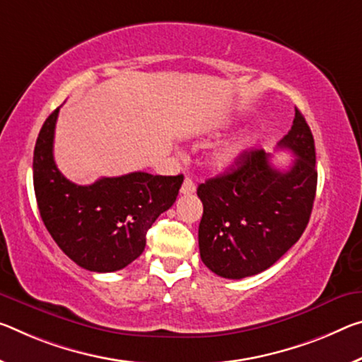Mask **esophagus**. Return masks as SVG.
I'll use <instances>...</instances> for the list:
<instances>
[{
  "instance_id": "34e87169",
  "label": "esophagus",
  "mask_w": 362,
  "mask_h": 362,
  "mask_svg": "<svg viewBox=\"0 0 362 362\" xmlns=\"http://www.w3.org/2000/svg\"><path fill=\"white\" fill-rule=\"evenodd\" d=\"M194 182L190 179V177H185V180L182 183V188H180V193L182 194H192L194 192Z\"/></svg>"
}]
</instances>
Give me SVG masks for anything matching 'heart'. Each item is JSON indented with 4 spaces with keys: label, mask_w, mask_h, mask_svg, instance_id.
I'll use <instances>...</instances> for the list:
<instances>
[{
    "label": "heart",
    "mask_w": 362,
    "mask_h": 362,
    "mask_svg": "<svg viewBox=\"0 0 362 362\" xmlns=\"http://www.w3.org/2000/svg\"><path fill=\"white\" fill-rule=\"evenodd\" d=\"M255 140V134L246 132V134H240L230 140L221 143L219 146L211 151V168L217 172L233 170L240 164V160H242L245 151L253 145Z\"/></svg>",
    "instance_id": "b5f03b06"
}]
</instances>
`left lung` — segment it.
<instances>
[{
	"label": "left lung",
	"instance_id": "1",
	"mask_svg": "<svg viewBox=\"0 0 362 362\" xmlns=\"http://www.w3.org/2000/svg\"><path fill=\"white\" fill-rule=\"evenodd\" d=\"M296 160L279 170L262 150L245 151L233 170L198 185L203 217L199 255L223 279H243L277 262L305 232L317 187L311 129L295 107L293 125L279 141Z\"/></svg>",
	"mask_w": 362,
	"mask_h": 362
}]
</instances>
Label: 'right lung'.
<instances>
[{"instance_id":"right-lung-1","label":"right lung","mask_w":362,"mask_h":362,"mask_svg":"<svg viewBox=\"0 0 362 362\" xmlns=\"http://www.w3.org/2000/svg\"><path fill=\"white\" fill-rule=\"evenodd\" d=\"M57 114L59 107L45 120L33 151L40 216L57 246L80 267L120 271L143 253L148 228L175 203L183 175L130 172L91 185L72 183L53 156Z\"/></svg>"}]
</instances>
